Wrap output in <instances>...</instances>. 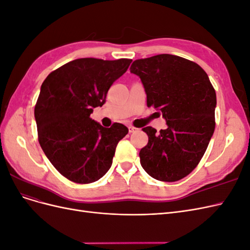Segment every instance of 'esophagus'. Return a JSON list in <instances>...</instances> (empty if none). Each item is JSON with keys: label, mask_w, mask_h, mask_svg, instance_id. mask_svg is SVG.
Returning a JSON list of instances; mask_svg holds the SVG:
<instances>
[{"label": "esophagus", "mask_w": 250, "mask_h": 250, "mask_svg": "<svg viewBox=\"0 0 250 250\" xmlns=\"http://www.w3.org/2000/svg\"><path fill=\"white\" fill-rule=\"evenodd\" d=\"M128 130H129V132L130 133H132V132H135L138 130V128H135V127H133V126H129L128 127Z\"/></svg>", "instance_id": "esophagus-1"}]
</instances>
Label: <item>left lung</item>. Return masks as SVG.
<instances>
[{
	"mask_svg": "<svg viewBox=\"0 0 250 250\" xmlns=\"http://www.w3.org/2000/svg\"><path fill=\"white\" fill-rule=\"evenodd\" d=\"M147 106L160 110L167 128H143L148 144L140 151L143 169L161 181H177L197 166L215 130L216 92L201 66L186 58L160 54L134 60Z\"/></svg>",
	"mask_w": 250,
	"mask_h": 250,
	"instance_id": "1",
	"label": "left lung"
}]
</instances>
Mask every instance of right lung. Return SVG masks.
Wrapping results in <instances>:
<instances>
[{
	"mask_svg": "<svg viewBox=\"0 0 250 250\" xmlns=\"http://www.w3.org/2000/svg\"><path fill=\"white\" fill-rule=\"evenodd\" d=\"M131 59L79 58L44 79L34 117L42 151L55 169L71 181L90 184L110 169L123 124L110 128L90 119L106 101L109 87L127 71Z\"/></svg>",
	"mask_w": 250,
	"mask_h": 250,
	"instance_id": "obj_1",
	"label": "right lung"
}]
</instances>
